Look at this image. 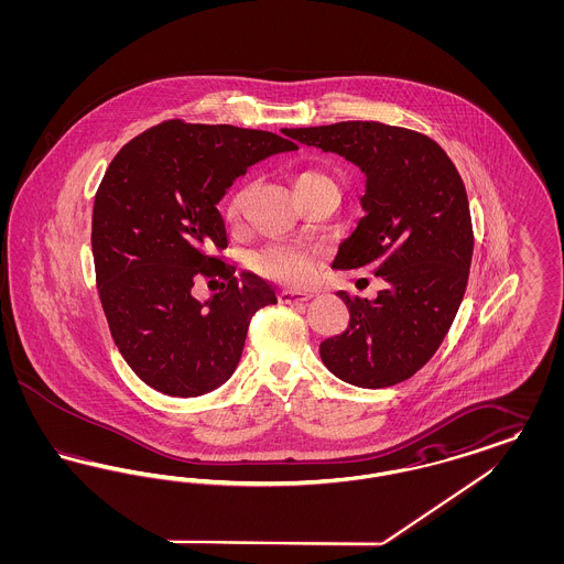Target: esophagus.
Segmentation results:
<instances>
[{
	"instance_id": "obj_1",
	"label": "esophagus",
	"mask_w": 564,
	"mask_h": 564,
	"mask_svg": "<svg viewBox=\"0 0 564 564\" xmlns=\"http://www.w3.org/2000/svg\"><path fill=\"white\" fill-rule=\"evenodd\" d=\"M308 297H311V294H306V292L283 290V292L279 294V302H283V304H302V302H306Z\"/></svg>"
}]
</instances>
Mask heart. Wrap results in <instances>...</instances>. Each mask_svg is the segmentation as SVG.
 I'll list each match as a JSON object with an SVG mask.
<instances>
[{
    "label": "heart",
    "instance_id": "obj_1",
    "mask_svg": "<svg viewBox=\"0 0 564 564\" xmlns=\"http://www.w3.org/2000/svg\"><path fill=\"white\" fill-rule=\"evenodd\" d=\"M322 186H334L319 171H300L295 173V192H306V189L322 188ZM241 194H235L228 200L226 207V219L237 221L241 215ZM251 269L258 274L267 276L270 281L283 283V285H302L306 283L317 264V256L308 249H300L294 245H269L260 251H256L249 258Z\"/></svg>",
    "mask_w": 564,
    "mask_h": 564
}]
</instances>
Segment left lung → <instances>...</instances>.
Listing matches in <instances>:
<instances>
[{"label":"left lung","mask_w":564,"mask_h":564,"mask_svg":"<svg viewBox=\"0 0 564 564\" xmlns=\"http://www.w3.org/2000/svg\"><path fill=\"white\" fill-rule=\"evenodd\" d=\"M283 133L361 169L366 215L332 269H370L387 281L375 300L338 292L349 325L323 340V364L355 387L398 384L442 345L467 288L474 232L463 180L433 139L400 127L338 122Z\"/></svg>","instance_id":"1"}]
</instances>
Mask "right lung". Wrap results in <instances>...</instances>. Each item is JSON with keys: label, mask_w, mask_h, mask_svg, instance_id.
<instances>
[{"label": "right lung", "mask_w": 564, "mask_h": 564, "mask_svg": "<svg viewBox=\"0 0 564 564\" xmlns=\"http://www.w3.org/2000/svg\"><path fill=\"white\" fill-rule=\"evenodd\" d=\"M294 150L269 131L169 120L109 164L93 207L97 290L116 347L152 389L198 398L221 387L251 317L276 304L262 276L212 256L228 247L217 205L251 164ZM198 275L224 280L225 292L196 301Z\"/></svg>", "instance_id": "1"}]
</instances>
